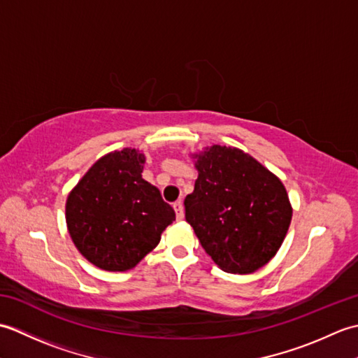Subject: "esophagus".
Listing matches in <instances>:
<instances>
[{
  "label": "esophagus",
  "mask_w": 358,
  "mask_h": 358,
  "mask_svg": "<svg viewBox=\"0 0 358 358\" xmlns=\"http://www.w3.org/2000/svg\"><path fill=\"white\" fill-rule=\"evenodd\" d=\"M173 210H175V215H177V220H178V222H181V220L185 218V208H183V203H181V201L173 203Z\"/></svg>",
  "instance_id": "obj_1"
}]
</instances>
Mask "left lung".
I'll return each instance as SVG.
<instances>
[{
	"instance_id": "obj_1",
	"label": "left lung",
	"mask_w": 358,
	"mask_h": 358,
	"mask_svg": "<svg viewBox=\"0 0 358 358\" xmlns=\"http://www.w3.org/2000/svg\"><path fill=\"white\" fill-rule=\"evenodd\" d=\"M199 171L186 220L220 269L252 273L275 257L292 220L285 185L245 150L212 144L191 154Z\"/></svg>"
}]
</instances>
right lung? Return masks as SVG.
<instances>
[{"label": "right lung", "mask_w": 358, "mask_h": 358, "mask_svg": "<svg viewBox=\"0 0 358 358\" xmlns=\"http://www.w3.org/2000/svg\"><path fill=\"white\" fill-rule=\"evenodd\" d=\"M144 152L124 148L101 157L66 200V224L75 248L96 268H135L175 220L158 187L143 178Z\"/></svg>", "instance_id": "right-lung-1"}]
</instances>
